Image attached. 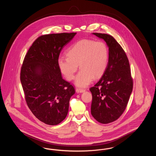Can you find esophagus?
Returning <instances> with one entry per match:
<instances>
[{
	"label": "esophagus",
	"instance_id": "1",
	"mask_svg": "<svg viewBox=\"0 0 156 156\" xmlns=\"http://www.w3.org/2000/svg\"><path fill=\"white\" fill-rule=\"evenodd\" d=\"M85 89H79V88H76V92L77 93H82V92H85Z\"/></svg>",
	"mask_w": 156,
	"mask_h": 156
}]
</instances>
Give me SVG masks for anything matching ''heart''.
<instances>
[{
  "label": "heart",
  "instance_id": "obj_1",
  "mask_svg": "<svg viewBox=\"0 0 156 156\" xmlns=\"http://www.w3.org/2000/svg\"><path fill=\"white\" fill-rule=\"evenodd\" d=\"M67 55L58 59L60 71L68 80L71 81L74 79L79 66L81 70L75 83L78 87H85L94 78L97 79L104 74L108 64L109 51L103 41L83 39L75 43L68 50Z\"/></svg>",
  "mask_w": 156,
  "mask_h": 156
}]
</instances>
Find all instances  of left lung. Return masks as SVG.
Listing matches in <instances>:
<instances>
[{
  "label": "left lung",
  "mask_w": 156,
  "mask_h": 156,
  "mask_svg": "<svg viewBox=\"0 0 156 156\" xmlns=\"http://www.w3.org/2000/svg\"><path fill=\"white\" fill-rule=\"evenodd\" d=\"M109 47V60L102 78L90 88L91 114L99 123L107 124L119 118L126 109L133 90V79L126 53L111 35L94 33Z\"/></svg>",
  "instance_id": "8db88e82"
}]
</instances>
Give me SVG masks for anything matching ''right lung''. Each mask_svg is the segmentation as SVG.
Wrapping results in <instances>:
<instances>
[{
  "instance_id": "add662e5",
  "label": "right lung",
  "mask_w": 156,
  "mask_h": 156,
  "mask_svg": "<svg viewBox=\"0 0 156 156\" xmlns=\"http://www.w3.org/2000/svg\"><path fill=\"white\" fill-rule=\"evenodd\" d=\"M76 33L38 37L27 52L20 81L27 105L41 122L57 125L67 116L74 87L65 81L58 66L59 54Z\"/></svg>"
}]
</instances>
